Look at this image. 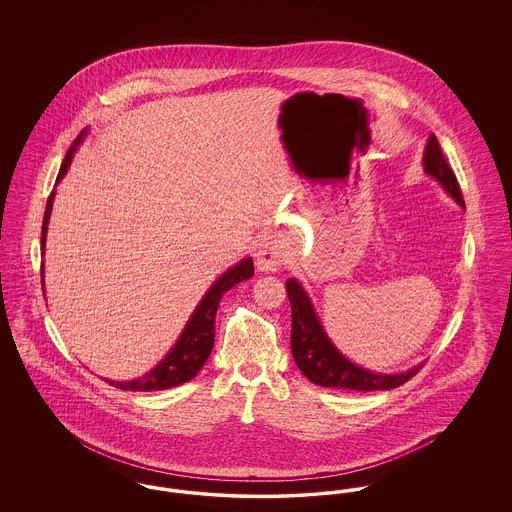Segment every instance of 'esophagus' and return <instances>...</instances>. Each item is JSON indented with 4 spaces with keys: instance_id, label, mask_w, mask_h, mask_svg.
Listing matches in <instances>:
<instances>
[{
    "instance_id": "34e87169",
    "label": "esophagus",
    "mask_w": 512,
    "mask_h": 512,
    "mask_svg": "<svg viewBox=\"0 0 512 512\" xmlns=\"http://www.w3.org/2000/svg\"><path fill=\"white\" fill-rule=\"evenodd\" d=\"M282 257H284L282 245H278V242H274V240H268L257 251V267L265 272L276 270L282 265Z\"/></svg>"
}]
</instances>
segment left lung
<instances>
[{
  "mask_svg": "<svg viewBox=\"0 0 512 512\" xmlns=\"http://www.w3.org/2000/svg\"><path fill=\"white\" fill-rule=\"evenodd\" d=\"M424 171L434 176L459 205L464 207L461 186L449 167L438 138L432 134L424 151ZM286 292L292 305V355L297 368L317 386L347 391L393 390L409 382L422 365L403 374H374L347 361L324 334L311 299L295 282H286Z\"/></svg>",
  "mask_w": 512,
  "mask_h": 512,
  "instance_id": "8db88e82",
  "label": "left lung"
}]
</instances>
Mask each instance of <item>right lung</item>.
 <instances>
[{
	"label": "right lung",
	"mask_w": 512,
	"mask_h": 512,
	"mask_svg": "<svg viewBox=\"0 0 512 512\" xmlns=\"http://www.w3.org/2000/svg\"><path fill=\"white\" fill-rule=\"evenodd\" d=\"M80 140H82V134L74 140L73 146L67 151L59 174H57V182L65 176V172L69 169V165L73 161L74 149ZM51 207H53V192L49 194L46 213H44L42 249L46 242ZM251 276H253V261L251 259H245L240 265L224 272L213 284V288L201 299V303L197 305L194 315L188 320L180 340L176 341V345L169 351V355L153 370H149L146 376L132 380V382H113V380H105V382L124 391H157L176 388V386L192 380L211 355V349L215 343V315H217L222 295ZM42 288H44V280H42Z\"/></svg>",
	"instance_id": "obj_1"
}]
</instances>
